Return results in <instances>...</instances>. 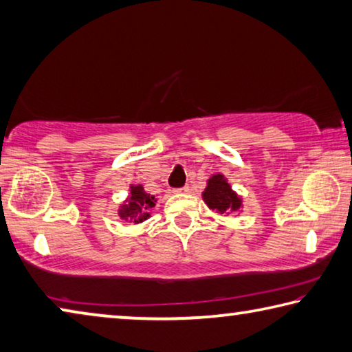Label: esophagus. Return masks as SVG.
<instances>
[{
    "label": "esophagus",
    "instance_id": "1",
    "mask_svg": "<svg viewBox=\"0 0 352 352\" xmlns=\"http://www.w3.org/2000/svg\"><path fill=\"white\" fill-rule=\"evenodd\" d=\"M188 190H190V188H188V186H184V187H179V188H175V190H173V192L182 195V193H187Z\"/></svg>",
    "mask_w": 352,
    "mask_h": 352
}]
</instances>
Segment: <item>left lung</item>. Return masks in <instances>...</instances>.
I'll return each instance as SVG.
<instances>
[{"label":"left lung","instance_id":"8db88e82","mask_svg":"<svg viewBox=\"0 0 352 352\" xmlns=\"http://www.w3.org/2000/svg\"><path fill=\"white\" fill-rule=\"evenodd\" d=\"M203 198L212 210L220 212V214H224L226 210H239L241 206V199L232 192V188L221 175L210 177Z\"/></svg>","mask_w":352,"mask_h":352}]
</instances>
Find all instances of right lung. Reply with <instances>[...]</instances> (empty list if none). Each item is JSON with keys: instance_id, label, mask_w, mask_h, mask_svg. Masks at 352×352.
Returning <instances> with one entry per match:
<instances>
[{"instance_id": "right-lung-1", "label": "right lung", "mask_w": 352, "mask_h": 352, "mask_svg": "<svg viewBox=\"0 0 352 352\" xmlns=\"http://www.w3.org/2000/svg\"><path fill=\"white\" fill-rule=\"evenodd\" d=\"M155 204V198L148 195L142 186L131 187V197L128 203L120 209V217L123 220H134V223H142L149 217L148 209H151Z\"/></svg>"}]
</instances>
